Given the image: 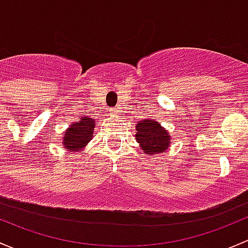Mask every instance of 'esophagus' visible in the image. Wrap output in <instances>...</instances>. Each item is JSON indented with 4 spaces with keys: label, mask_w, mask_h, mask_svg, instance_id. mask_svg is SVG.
Here are the masks:
<instances>
[{
    "label": "esophagus",
    "mask_w": 248,
    "mask_h": 248,
    "mask_svg": "<svg viewBox=\"0 0 248 248\" xmlns=\"http://www.w3.org/2000/svg\"><path fill=\"white\" fill-rule=\"evenodd\" d=\"M117 114H118V111H117V108H111V109H109V116L114 117V116H117Z\"/></svg>",
    "instance_id": "obj_1"
}]
</instances>
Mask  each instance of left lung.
<instances>
[{"label": "left lung", "mask_w": 248, "mask_h": 248, "mask_svg": "<svg viewBox=\"0 0 248 248\" xmlns=\"http://www.w3.org/2000/svg\"><path fill=\"white\" fill-rule=\"evenodd\" d=\"M137 134L135 135L140 147L145 154L153 156L154 154L165 152L170 144V136L168 131L155 119H143L136 125Z\"/></svg>", "instance_id": "left-lung-1"}]
</instances>
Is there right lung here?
Wrapping results in <instances>:
<instances>
[{
  "mask_svg": "<svg viewBox=\"0 0 248 248\" xmlns=\"http://www.w3.org/2000/svg\"><path fill=\"white\" fill-rule=\"evenodd\" d=\"M95 127V121L89 117H82L78 123L70 124L67 131L63 134L62 144L69 152H78L83 149L86 144L92 140L93 130Z\"/></svg>",
  "mask_w": 248,
  "mask_h": 248,
  "instance_id": "obj_1",
  "label": "right lung"
}]
</instances>
